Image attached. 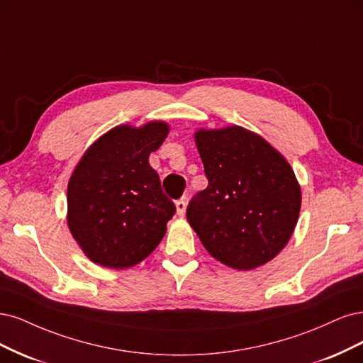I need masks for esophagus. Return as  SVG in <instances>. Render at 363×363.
Listing matches in <instances>:
<instances>
[{"instance_id": "esophagus-1", "label": "esophagus", "mask_w": 363, "mask_h": 363, "mask_svg": "<svg viewBox=\"0 0 363 363\" xmlns=\"http://www.w3.org/2000/svg\"><path fill=\"white\" fill-rule=\"evenodd\" d=\"M174 205H177V213L178 216H184L185 214V209H186V197H181L178 199L177 202H174Z\"/></svg>"}]
</instances>
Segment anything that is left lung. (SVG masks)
<instances>
[{
	"label": "left lung",
	"instance_id": "left-lung-1",
	"mask_svg": "<svg viewBox=\"0 0 363 363\" xmlns=\"http://www.w3.org/2000/svg\"><path fill=\"white\" fill-rule=\"evenodd\" d=\"M208 186L186 220L216 259L252 270L282 250L297 225L300 185L288 161L241 126L196 133Z\"/></svg>",
	"mask_w": 363,
	"mask_h": 363
}]
</instances>
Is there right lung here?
Wrapping results in <instances>:
<instances>
[{
  "mask_svg": "<svg viewBox=\"0 0 363 363\" xmlns=\"http://www.w3.org/2000/svg\"><path fill=\"white\" fill-rule=\"evenodd\" d=\"M167 134L164 122L116 126L75 167L67 185V225L95 264L133 267L164 237L177 208L162 193L147 158Z\"/></svg>",
  "mask_w": 363,
  "mask_h": 363,
  "instance_id": "obj_1",
  "label": "right lung"
}]
</instances>
